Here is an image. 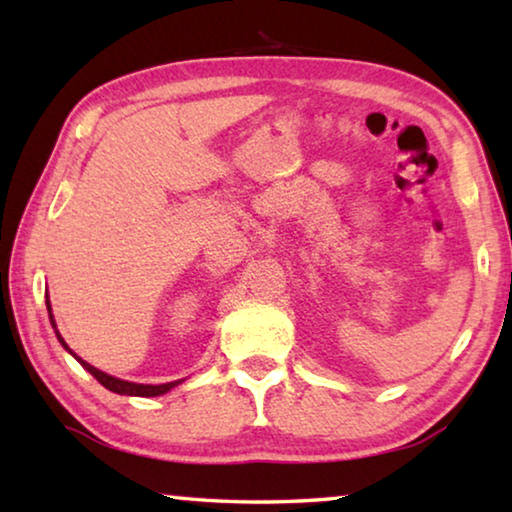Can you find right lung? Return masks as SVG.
Returning <instances> with one entry per match:
<instances>
[{
  "instance_id": "1",
  "label": "right lung",
  "mask_w": 512,
  "mask_h": 512,
  "mask_svg": "<svg viewBox=\"0 0 512 512\" xmlns=\"http://www.w3.org/2000/svg\"><path fill=\"white\" fill-rule=\"evenodd\" d=\"M47 309H49V318H51V323H54V316H51V307H49V300H47ZM56 327V325H54ZM56 336H58V341L63 343V348L69 352V354H74L72 350L67 348V343L63 341V336H60L58 332H56ZM76 357V354H74ZM76 361L81 363V366L90 372V375L99 381L101 386H106L108 391H112V393H119V395H137V397H155V395H164L167 391H171L173 386L176 384H180V381H171V384H160V386H149V384H133V381H124V379H117V377H110V375H106V372H101V370H97L94 366H90V363H85L83 359H79L76 357Z\"/></svg>"
}]
</instances>
